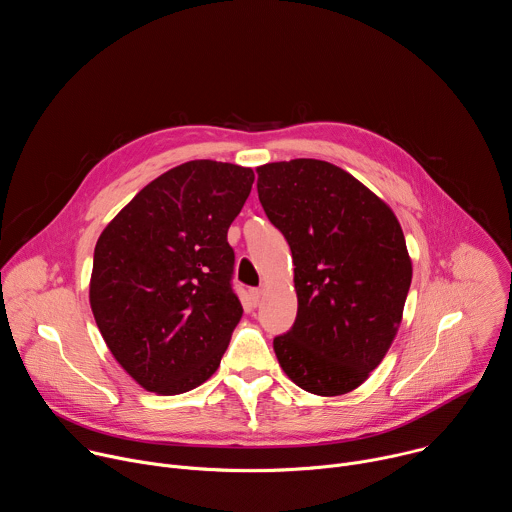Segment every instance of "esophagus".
<instances>
[{"label": "esophagus", "instance_id": "obj_1", "mask_svg": "<svg viewBox=\"0 0 512 512\" xmlns=\"http://www.w3.org/2000/svg\"><path fill=\"white\" fill-rule=\"evenodd\" d=\"M249 296H251V302L257 306L259 302H261V296H263V289H259V287H253V289H249Z\"/></svg>", "mask_w": 512, "mask_h": 512}]
</instances>
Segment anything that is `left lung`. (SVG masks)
<instances>
[{
	"label": "left lung",
	"mask_w": 512,
	"mask_h": 512,
	"mask_svg": "<svg viewBox=\"0 0 512 512\" xmlns=\"http://www.w3.org/2000/svg\"><path fill=\"white\" fill-rule=\"evenodd\" d=\"M257 174L261 206L296 265L298 316L273 340L275 356L308 393H350L379 367L403 318L413 269L401 225L330 162H273Z\"/></svg>",
	"instance_id": "left-lung-1"
}]
</instances>
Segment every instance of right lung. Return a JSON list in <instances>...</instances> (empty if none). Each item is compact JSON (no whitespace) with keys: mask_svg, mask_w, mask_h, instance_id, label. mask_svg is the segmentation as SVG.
Returning a JSON list of instances; mask_svg holds the SVG:
<instances>
[{"mask_svg":"<svg viewBox=\"0 0 512 512\" xmlns=\"http://www.w3.org/2000/svg\"><path fill=\"white\" fill-rule=\"evenodd\" d=\"M255 174L192 160L121 208L93 257L89 302L105 344L145 391L180 395L212 377L243 316L227 241Z\"/></svg>","mask_w":512,"mask_h":512,"instance_id":"1","label":"right lung"}]
</instances>
